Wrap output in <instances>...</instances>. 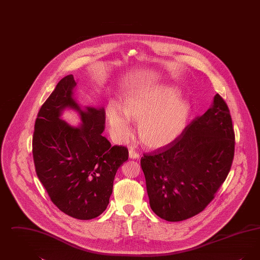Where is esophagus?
Segmentation results:
<instances>
[{
  "instance_id": "obj_1",
  "label": "esophagus",
  "mask_w": 260,
  "mask_h": 260,
  "mask_svg": "<svg viewBox=\"0 0 260 260\" xmlns=\"http://www.w3.org/2000/svg\"><path fill=\"white\" fill-rule=\"evenodd\" d=\"M128 156L131 159H138L139 158V154L136 152L134 149H129L128 151Z\"/></svg>"
}]
</instances>
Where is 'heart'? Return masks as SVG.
I'll return each instance as SVG.
<instances>
[{"label": "heart", "instance_id": "1", "mask_svg": "<svg viewBox=\"0 0 260 260\" xmlns=\"http://www.w3.org/2000/svg\"><path fill=\"white\" fill-rule=\"evenodd\" d=\"M191 106L171 86H142L123 99V109L115 101L106 107L112 135L120 142L133 136L131 120L138 121L142 144L159 149L174 141L185 128Z\"/></svg>", "mask_w": 260, "mask_h": 260}]
</instances>
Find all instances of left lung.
I'll return each instance as SVG.
<instances>
[{
    "mask_svg": "<svg viewBox=\"0 0 260 260\" xmlns=\"http://www.w3.org/2000/svg\"><path fill=\"white\" fill-rule=\"evenodd\" d=\"M234 151L230 111L215 94L210 109L174 141L141 158L152 210L172 222L203 211L230 172Z\"/></svg>",
    "mask_w": 260,
    "mask_h": 260,
    "instance_id": "1",
    "label": "left lung"
}]
</instances>
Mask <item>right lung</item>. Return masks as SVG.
Here are the masks:
<instances>
[{"label":"right lung","mask_w":260,"mask_h":260,"mask_svg":"<svg viewBox=\"0 0 260 260\" xmlns=\"http://www.w3.org/2000/svg\"><path fill=\"white\" fill-rule=\"evenodd\" d=\"M73 75L64 77L38 113L33 135V159L38 178L51 202L81 220L98 217L106 210L118 169L128 159L124 146H112L102 136L104 108L84 109L74 98ZM73 109L82 124L74 128L61 120Z\"/></svg>","instance_id":"obj_1"}]
</instances>
